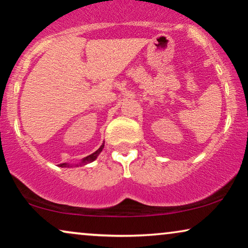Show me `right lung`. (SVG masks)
Masks as SVG:
<instances>
[{
  "label": "right lung",
  "instance_id": "add662e5",
  "mask_svg": "<svg viewBox=\"0 0 248 248\" xmlns=\"http://www.w3.org/2000/svg\"><path fill=\"white\" fill-rule=\"evenodd\" d=\"M103 149H104V144H103V145H100V148H99L97 151H96V152H94L93 154H91V155H88V156L84 157V159H82L81 162L79 163L80 166H82V164L91 163V162H93V161H94V160H96V157L98 156V154H99L100 152H102ZM59 167H62V168H64V167H69V164H68V163H62V164H59Z\"/></svg>",
  "mask_w": 248,
  "mask_h": 248
}]
</instances>
